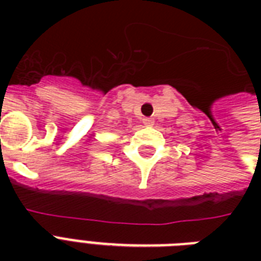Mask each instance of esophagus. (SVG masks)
Instances as JSON below:
<instances>
[{
  "instance_id": "obj_1",
  "label": "esophagus",
  "mask_w": 261,
  "mask_h": 261,
  "mask_svg": "<svg viewBox=\"0 0 261 261\" xmlns=\"http://www.w3.org/2000/svg\"><path fill=\"white\" fill-rule=\"evenodd\" d=\"M143 124H145L146 127H151L153 124H154V119L145 118V119H143Z\"/></svg>"
}]
</instances>
